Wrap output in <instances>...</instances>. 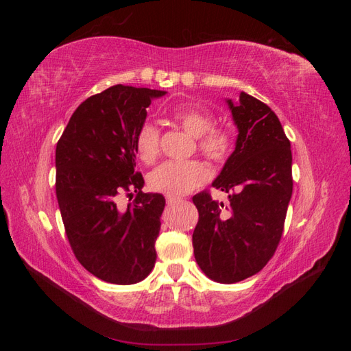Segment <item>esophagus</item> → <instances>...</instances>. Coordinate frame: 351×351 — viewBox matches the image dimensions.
<instances>
[{
    "instance_id": "1",
    "label": "esophagus",
    "mask_w": 351,
    "mask_h": 351,
    "mask_svg": "<svg viewBox=\"0 0 351 351\" xmlns=\"http://www.w3.org/2000/svg\"><path fill=\"white\" fill-rule=\"evenodd\" d=\"M182 199L177 197V196H167V204L168 205H176L177 202H180Z\"/></svg>"
}]
</instances>
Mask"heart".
Here are the masks:
<instances>
[{
    "instance_id": "heart-1",
    "label": "heart",
    "mask_w": 351,
    "mask_h": 351,
    "mask_svg": "<svg viewBox=\"0 0 351 351\" xmlns=\"http://www.w3.org/2000/svg\"><path fill=\"white\" fill-rule=\"evenodd\" d=\"M169 117L183 130L196 137L197 149L215 162H224L234 149V136L224 127L215 125V115L196 107H176ZM159 130L152 123H145L134 136V146L142 161L152 162L159 154ZM210 178V168L200 161H165L152 169L147 184L154 192L180 196L192 192Z\"/></svg>"
}]
</instances>
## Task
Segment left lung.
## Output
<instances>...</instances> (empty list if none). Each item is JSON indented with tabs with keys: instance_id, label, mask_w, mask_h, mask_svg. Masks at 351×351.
I'll list each match as a JSON object with an SVG mask.
<instances>
[{
	"instance_id": "8db88e82",
	"label": "left lung",
	"mask_w": 351,
	"mask_h": 351,
	"mask_svg": "<svg viewBox=\"0 0 351 351\" xmlns=\"http://www.w3.org/2000/svg\"><path fill=\"white\" fill-rule=\"evenodd\" d=\"M228 105L239 129L236 149L212 183L228 193V204H218L208 190L193 196L195 259L222 284L246 280L269 262L293 193L290 141L278 117L244 92Z\"/></svg>"
}]
</instances>
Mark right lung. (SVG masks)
I'll list each match as a JSON object with an SVG mask.
<instances>
[{
	"instance_id": "obj_1",
	"label": "right lung",
	"mask_w": 351,
	"mask_h": 351,
	"mask_svg": "<svg viewBox=\"0 0 351 351\" xmlns=\"http://www.w3.org/2000/svg\"><path fill=\"white\" fill-rule=\"evenodd\" d=\"M167 92L115 84L73 112L56 151V192L74 256L95 277L129 285L145 280L155 261L165 199L143 193L134 136L146 108ZM133 189L125 210L118 196Z\"/></svg>"
}]
</instances>
